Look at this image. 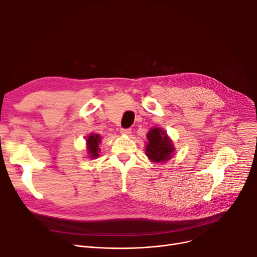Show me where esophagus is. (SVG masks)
Returning a JSON list of instances; mask_svg holds the SVG:
<instances>
[{"label":"esophagus","mask_w":257,"mask_h":257,"mask_svg":"<svg viewBox=\"0 0 257 257\" xmlns=\"http://www.w3.org/2000/svg\"><path fill=\"white\" fill-rule=\"evenodd\" d=\"M120 134H123V136H129V134L131 133V129H129V128H121L120 129Z\"/></svg>","instance_id":"1"}]
</instances>
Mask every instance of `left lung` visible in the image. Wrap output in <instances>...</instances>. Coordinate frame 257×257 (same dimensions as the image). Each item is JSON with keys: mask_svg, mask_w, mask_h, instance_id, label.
I'll use <instances>...</instances> for the list:
<instances>
[{"mask_svg": "<svg viewBox=\"0 0 257 257\" xmlns=\"http://www.w3.org/2000/svg\"><path fill=\"white\" fill-rule=\"evenodd\" d=\"M146 155L152 163H167L175 153V147L173 141L160 127H153L147 133Z\"/></svg>", "mask_w": 257, "mask_h": 257, "instance_id": "1", "label": "left lung"}]
</instances>
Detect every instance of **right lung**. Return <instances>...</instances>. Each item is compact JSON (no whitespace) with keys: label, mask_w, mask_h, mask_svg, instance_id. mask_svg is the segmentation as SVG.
Wrapping results in <instances>:
<instances>
[{"label":"right lung","mask_w":257,"mask_h":257,"mask_svg":"<svg viewBox=\"0 0 257 257\" xmlns=\"http://www.w3.org/2000/svg\"><path fill=\"white\" fill-rule=\"evenodd\" d=\"M102 138L98 133H89L86 137V150L88 157L90 159H96L99 157L100 148L99 144H101Z\"/></svg>","instance_id":"add662e5"}]
</instances>
